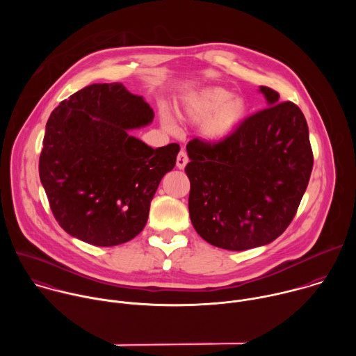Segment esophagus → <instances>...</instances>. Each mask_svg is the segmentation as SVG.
Here are the masks:
<instances>
[{
    "instance_id": "1",
    "label": "esophagus",
    "mask_w": 356,
    "mask_h": 356,
    "mask_svg": "<svg viewBox=\"0 0 356 356\" xmlns=\"http://www.w3.org/2000/svg\"><path fill=\"white\" fill-rule=\"evenodd\" d=\"M188 162V156L184 150H180L179 155H177V159H176V165L179 169H184V166L187 165Z\"/></svg>"
}]
</instances>
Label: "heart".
I'll use <instances>...</instances> for the list:
<instances>
[{"mask_svg":"<svg viewBox=\"0 0 356 356\" xmlns=\"http://www.w3.org/2000/svg\"><path fill=\"white\" fill-rule=\"evenodd\" d=\"M184 114L191 122H201V135L217 143L229 138L245 121L248 104L242 97L222 87H206L194 92L184 106ZM166 125L172 128L169 121Z\"/></svg>","mask_w":356,"mask_h":356,"instance_id":"obj_1","label":"heart"}]
</instances>
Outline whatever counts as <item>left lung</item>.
Wrapping results in <instances>:
<instances>
[{
    "mask_svg": "<svg viewBox=\"0 0 356 356\" xmlns=\"http://www.w3.org/2000/svg\"><path fill=\"white\" fill-rule=\"evenodd\" d=\"M268 106L227 139L187 143L188 211L209 243L246 250L270 243L293 221L313 170L307 121L279 92L261 86Z\"/></svg>",
    "mask_w": 356,
    "mask_h": 356,
    "instance_id": "1",
    "label": "left lung"
}]
</instances>
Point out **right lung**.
<instances>
[{
  "instance_id": "1",
  "label": "right lung",
  "mask_w": 356,
  "mask_h": 356,
  "mask_svg": "<svg viewBox=\"0 0 356 356\" xmlns=\"http://www.w3.org/2000/svg\"><path fill=\"white\" fill-rule=\"evenodd\" d=\"M154 110L121 83L91 84L63 99L46 122L39 177L50 210L72 236L115 246L145 227L177 143L150 147L129 134Z\"/></svg>"
}]
</instances>
